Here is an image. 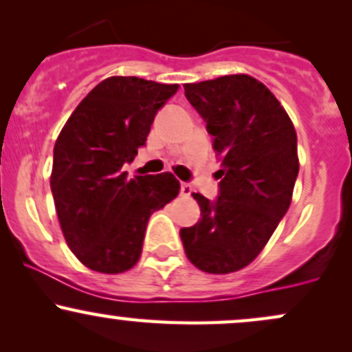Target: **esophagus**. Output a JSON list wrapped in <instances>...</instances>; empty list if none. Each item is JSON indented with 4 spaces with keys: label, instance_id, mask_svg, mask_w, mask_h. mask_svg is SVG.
<instances>
[{
    "label": "esophagus",
    "instance_id": "34e87169",
    "mask_svg": "<svg viewBox=\"0 0 352 352\" xmlns=\"http://www.w3.org/2000/svg\"><path fill=\"white\" fill-rule=\"evenodd\" d=\"M180 195L182 197H190V195H192V187H190L188 184H182V187H180Z\"/></svg>",
    "mask_w": 352,
    "mask_h": 352
}]
</instances>
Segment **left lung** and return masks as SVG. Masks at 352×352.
<instances>
[{"label":"left lung","mask_w":352,"mask_h":352,"mask_svg":"<svg viewBox=\"0 0 352 352\" xmlns=\"http://www.w3.org/2000/svg\"><path fill=\"white\" fill-rule=\"evenodd\" d=\"M184 88L223 167L214 200L193 193L201 219L182 228L180 238L195 267L236 272L259 256L289 210L298 175L297 133L269 88L249 75Z\"/></svg>","instance_id":"obj_1"}]
</instances>
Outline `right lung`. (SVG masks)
Wrapping results in <instances>:
<instances>
[{"label": "right lung", "mask_w": 352, "mask_h": 352, "mask_svg": "<svg viewBox=\"0 0 352 352\" xmlns=\"http://www.w3.org/2000/svg\"><path fill=\"white\" fill-rule=\"evenodd\" d=\"M179 91L138 77H111L75 108L54 147L55 210L70 251L88 269L121 274L142 252L147 221L180 192L172 173L129 179L155 114Z\"/></svg>", "instance_id": "1"}]
</instances>
